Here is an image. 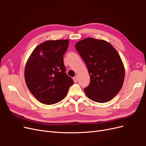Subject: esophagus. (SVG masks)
I'll return each mask as SVG.
<instances>
[{
    "label": "esophagus",
    "mask_w": 146,
    "mask_h": 146,
    "mask_svg": "<svg viewBox=\"0 0 146 146\" xmlns=\"http://www.w3.org/2000/svg\"><path fill=\"white\" fill-rule=\"evenodd\" d=\"M73 80L74 82H76L77 80H78V77L77 76H76L73 77Z\"/></svg>",
    "instance_id": "obj_1"
}]
</instances>
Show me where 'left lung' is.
Listing matches in <instances>:
<instances>
[{
  "instance_id": "1",
  "label": "left lung",
  "mask_w": 146,
  "mask_h": 146,
  "mask_svg": "<svg viewBox=\"0 0 146 146\" xmlns=\"http://www.w3.org/2000/svg\"><path fill=\"white\" fill-rule=\"evenodd\" d=\"M76 48L90 76V85L84 89L86 96L99 103L113 99L125 78L124 66L117 50L108 42L93 38L78 41Z\"/></svg>"
}]
</instances>
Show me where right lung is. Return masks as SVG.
<instances>
[{"label":"right lung","instance_id":"obj_1","mask_svg":"<svg viewBox=\"0 0 146 146\" xmlns=\"http://www.w3.org/2000/svg\"><path fill=\"white\" fill-rule=\"evenodd\" d=\"M68 39L48 40L35 48L26 63L24 77L31 93L40 102L52 105L62 100L74 83L65 73L63 55Z\"/></svg>","mask_w":146,"mask_h":146}]
</instances>
